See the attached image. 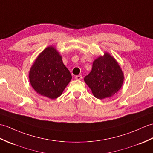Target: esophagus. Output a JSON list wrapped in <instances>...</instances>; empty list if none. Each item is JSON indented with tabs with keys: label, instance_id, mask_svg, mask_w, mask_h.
<instances>
[{
	"label": "esophagus",
	"instance_id": "esophagus-1",
	"mask_svg": "<svg viewBox=\"0 0 153 153\" xmlns=\"http://www.w3.org/2000/svg\"><path fill=\"white\" fill-rule=\"evenodd\" d=\"M74 78H75V79L76 80H81V79H82V75H80H80H76V76H75V77H74Z\"/></svg>",
	"mask_w": 153,
	"mask_h": 153
}]
</instances>
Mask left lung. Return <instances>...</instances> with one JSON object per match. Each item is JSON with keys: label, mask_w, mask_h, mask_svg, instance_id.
Returning <instances> with one entry per match:
<instances>
[{"label": "left lung", "mask_w": 153, "mask_h": 153, "mask_svg": "<svg viewBox=\"0 0 153 153\" xmlns=\"http://www.w3.org/2000/svg\"><path fill=\"white\" fill-rule=\"evenodd\" d=\"M124 79L120 65L107 52L94 60L91 72L84 77L94 96L100 100L110 97L118 92Z\"/></svg>", "instance_id": "8db88e82"}]
</instances>
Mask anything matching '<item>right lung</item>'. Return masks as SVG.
<instances>
[{
  "label": "right lung",
  "instance_id": "right-lung-1",
  "mask_svg": "<svg viewBox=\"0 0 153 153\" xmlns=\"http://www.w3.org/2000/svg\"><path fill=\"white\" fill-rule=\"evenodd\" d=\"M29 78L37 93L53 100L62 95L72 76L63 64L62 56L51 46L37 57L30 67Z\"/></svg>",
  "mask_w": 153,
  "mask_h": 153
}]
</instances>
